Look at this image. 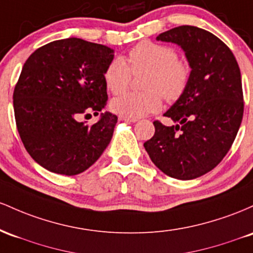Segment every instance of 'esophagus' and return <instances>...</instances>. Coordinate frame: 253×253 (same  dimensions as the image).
I'll return each instance as SVG.
<instances>
[{
  "instance_id": "obj_1",
  "label": "esophagus",
  "mask_w": 253,
  "mask_h": 253,
  "mask_svg": "<svg viewBox=\"0 0 253 253\" xmlns=\"http://www.w3.org/2000/svg\"><path fill=\"white\" fill-rule=\"evenodd\" d=\"M119 119H121V121L127 122V123H135V122L137 121L136 118H129V117H126V116H119Z\"/></svg>"
}]
</instances>
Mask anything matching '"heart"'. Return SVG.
Here are the masks:
<instances>
[{
  "mask_svg": "<svg viewBox=\"0 0 253 253\" xmlns=\"http://www.w3.org/2000/svg\"><path fill=\"white\" fill-rule=\"evenodd\" d=\"M132 73H148L143 82L146 92H126L112 100L113 111L129 118H140L160 111L163 96L175 101L184 94L191 69L188 62L178 57L174 47L154 42H142L123 57H115L104 72V82L113 94L124 92Z\"/></svg>",
  "mask_w": 253,
  "mask_h": 253,
  "instance_id": "heart-1",
  "label": "heart"
}]
</instances>
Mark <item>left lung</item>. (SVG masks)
<instances>
[{
    "mask_svg": "<svg viewBox=\"0 0 253 253\" xmlns=\"http://www.w3.org/2000/svg\"><path fill=\"white\" fill-rule=\"evenodd\" d=\"M157 39L179 45L191 75L184 94L164 115L177 124L155 121L144 148L165 174L195 179L221 163L238 134L244 113L239 65L225 42L202 28L184 25Z\"/></svg>",
    "mask_w": 253,
    "mask_h": 253,
    "instance_id": "8db88e82",
    "label": "left lung"
}]
</instances>
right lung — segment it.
I'll return each mask as SVG.
<instances>
[{
    "label": "right lung",
    "instance_id": "obj_1",
    "mask_svg": "<svg viewBox=\"0 0 253 253\" xmlns=\"http://www.w3.org/2000/svg\"><path fill=\"white\" fill-rule=\"evenodd\" d=\"M112 59L105 45L67 38L25 62L13 93L16 127L28 154L47 171L79 174L109 146L117 116L101 113L93 126L81 118L106 106L104 72Z\"/></svg>",
    "mask_w": 253,
    "mask_h": 253
}]
</instances>
